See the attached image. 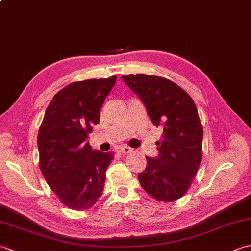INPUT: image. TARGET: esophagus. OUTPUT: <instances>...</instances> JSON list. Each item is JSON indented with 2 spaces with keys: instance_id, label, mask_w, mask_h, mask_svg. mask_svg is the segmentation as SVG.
I'll use <instances>...</instances> for the list:
<instances>
[{
  "instance_id": "obj_1",
  "label": "esophagus",
  "mask_w": 251,
  "mask_h": 251,
  "mask_svg": "<svg viewBox=\"0 0 251 251\" xmlns=\"http://www.w3.org/2000/svg\"><path fill=\"white\" fill-rule=\"evenodd\" d=\"M120 151L123 154H127V153H131L132 152V149L129 148V147H127V146H123V147L120 148Z\"/></svg>"
}]
</instances>
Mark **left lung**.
I'll list each match as a JSON object with an SVG mask.
<instances>
[{"instance_id": "8db88e82", "label": "left lung", "mask_w": 251, "mask_h": 251, "mask_svg": "<svg viewBox=\"0 0 251 251\" xmlns=\"http://www.w3.org/2000/svg\"><path fill=\"white\" fill-rule=\"evenodd\" d=\"M122 79L145 104L153 124L163 128L158 155L146 156L147 167L138 174L142 189L157 201L178 200L201 162L202 127L194 101L167 78L129 74Z\"/></svg>"}]
</instances>
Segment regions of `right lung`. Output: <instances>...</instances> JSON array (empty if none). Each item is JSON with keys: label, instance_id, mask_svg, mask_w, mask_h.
Segmentation results:
<instances>
[{"label": "right lung", "instance_id": "right-lung-1", "mask_svg": "<svg viewBox=\"0 0 251 251\" xmlns=\"http://www.w3.org/2000/svg\"><path fill=\"white\" fill-rule=\"evenodd\" d=\"M116 76L86 79L59 90L45 112L37 136L40 168L46 182L71 209L93 207L102 194L113 152L93 150L88 135Z\"/></svg>", "mask_w": 251, "mask_h": 251}]
</instances>
